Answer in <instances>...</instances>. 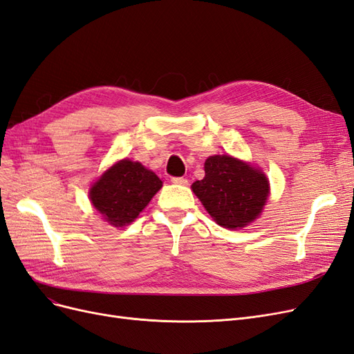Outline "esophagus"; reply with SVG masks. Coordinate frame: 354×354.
<instances>
[{
	"label": "esophagus",
	"instance_id": "34e87169",
	"mask_svg": "<svg viewBox=\"0 0 354 354\" xmlns=\"http://www.w3.org/2000/svg\"><path fill=\"white\" fill-rule=\"evenodd\" d=\"M171 183L186 186V185L189 183V181H187V178H185V177H171Z\"/></svg>",
	"mask_w": 354,
	"mask_h": 354
}]
</instances>
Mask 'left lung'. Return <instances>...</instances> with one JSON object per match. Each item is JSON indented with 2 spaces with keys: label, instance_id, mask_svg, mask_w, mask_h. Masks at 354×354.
I'll list each match as a JSON object with an SVG mask.
<instances>
[{
  "label": "left lung",
  "instance_id": "obj_1",
  "mask_svg": "<svg viewBox=\"0 0 354 354\" xmlns=\"http://www.w3.org/2000/svg\"><path fill=\"white\" fill-rule=\"evenodd\" d=\"M205 177L192 190L220 226L241 229L260 216L269 196V181L260 169L229 155L209 156Z\"/></svg>",
  "mask_w": 354,
  "mask_h": 354
}]
</instances>
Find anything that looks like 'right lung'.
<instances>
[{
  "mask_svg": "<svg viewBox=\"0 0 354 354\" xmlns=\"http://www.w3.org/2000/svg\"><path fill=\"white\" fill-rule=\"evenodd\" d=\"M162 187L153 171L122 159L112 165L90 189V199L106 221L122 227L137 218Z\"/></svg>",
  "mask_w": 354,
  "mask_h": 354,
  "instance_id": "obj_1",
  "label": "right lung"
}]
</instances>
